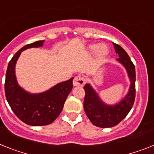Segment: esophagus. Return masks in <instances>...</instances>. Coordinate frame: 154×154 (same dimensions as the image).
I'll return each mask as SVG.
<instances>
[{"label": "esophagus", "mask_w": 154, "mask_h": 154, "mask_svg": "<svg viewBox=\"0 0 154 154\" xmlns=\"http://www.w3.org/2000/svg\"><path fill=\"white\" fill-rule=\"evenodd\" d=\"M85 84V77H81V76H77L75 78L73 79V86H83Z\"/></svg>", "instance_id": "esophagus-1"}]
</instances>
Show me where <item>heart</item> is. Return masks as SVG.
Instances as JSON below:
<instances>
[{
  "instance_id": "heart-1",
  "label": "heart",
  "mask_w": 154,
  "mask_h": 154,
  "mask_svg": "<svg viewBox=\"0 0 154 154\" xmlns=\"http://www.w3.org/2000/svg\"><path fill=\"white\" fill-rule=\"evenodd\" d=\"M89 53H95V56L98 60H102L109 55V49L108 45L104 43L101 44H92L88 46Z\"/></svg>"
}]
</instances>
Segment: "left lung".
I'll return each mask as SVG.
<instances>
[{"label": "left lung", "instance_id": "obj_1", "mask_svg": "<svg viewBox=\"0 0 154 154\" xmlns=\"http://www.w3.org/2000/svg\"><path fill=\"white\" fill-rule=\"evenodd\" d=\"M116 53L119 55L116 60L126 69L130 81V86L126 95L115 105L105 103L90 84L84 87L85 97L84 109L92 123L101 128H110L118 125L130 112L136 95V69L129 55L119 45L113 42Z\"/></svg>", "mask_w": 154, "mask_h": 154}]
</instances>
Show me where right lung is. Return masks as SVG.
Here are the masks:
<instances>
[{"instance_id":"right-lung-1","label":"right lung","mask_w":154,"mask_h":154,"mask_svg":"<svg viewBox=\"0 0 154 154\" xmlns=\"http://www.w3.org/2000/svg\"><path fill=\"white\" fill-rule=\"evenodd\" d=\"M45 40L25 45L14 54L6 72L5 91L7 101L16 116L29 125L52 123L60 114L66 97L73 88V79L60 82L38 94L26 91L19 86L15 75V65L21 52L30 48L42 47Z\"/></svg>"}]
</instances>
